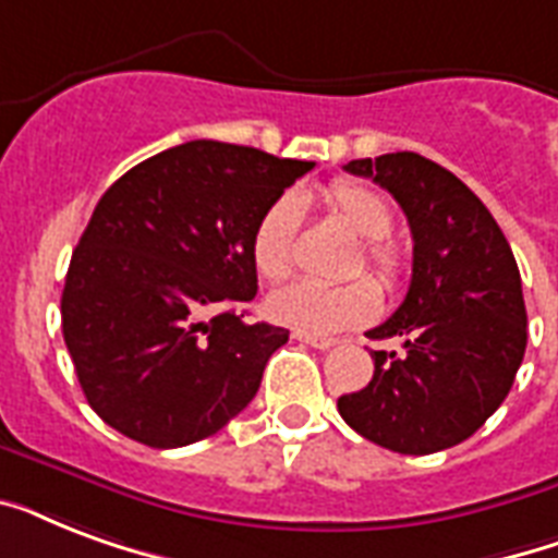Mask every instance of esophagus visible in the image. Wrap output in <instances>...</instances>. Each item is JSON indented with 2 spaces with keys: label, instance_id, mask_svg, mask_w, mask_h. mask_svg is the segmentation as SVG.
<instances>
[{
  "label": "esophagus",
  "instance_id": "esophagus-1",
  "mask_svg": "<svg viewBox=\"0 0 558 558\" xmlns=\"http://www.w3.org/2000/svg\"><path fill=\"white\" fill-rule=\"evenodd\" d=\"M292 336H295L298 341H304V344H310V348H315V350H330V348H336V344H339V341L336 339H330V336H310V332H292Z\"/></svg>",
  "mask_w": 558,
  "mask_h": 558
}]
</instances>
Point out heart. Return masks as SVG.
Here are the masks:
<instances>
[{"label":"heart","mask_w":558,"mask_h":558,"mask_svg":"<svg viewBox=\"0 0 558 558\" xmlns=\"http://www.w3.org/2000/svg\"><path fill=\"white\" fill-rule=\"evenodd\" d=\"M324 205L350 234L362 240V257H356L353 271L362 266L376 275L385 287H397L405 275V252L388 240L393 226V210L376 187L336 179L324 191ZM301 228V202L287 193L263 210L252 231L254 269L266 280H283L295 269V243ZM379 287L371 278H353L348 283H315L298 280L269 298V315L298 332L327 336L371 322L379 313Z\"/></svg>","instance_id":"obj_1"}]
</instances>
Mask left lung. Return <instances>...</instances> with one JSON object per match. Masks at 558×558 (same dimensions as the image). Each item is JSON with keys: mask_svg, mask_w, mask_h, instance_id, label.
<instances>
[{"mask_svg": "<svg viewBox=\"0 0 558 558\" xmlns=\"http://www.w3.org/2000/svg\"><path fill=\"white\" fill-rule=\"evenodd\" d=\"M399 202L414 236L405 301L367 339L373 379L339 397V414L365 440L399 454L458 446L498 411L527 348L519 263L507 236L451 170L420 153L344 165Z\"/></svg>", "mask_w": 558, "mask_h": 558, "instance_id": "obj_1", "label": "left lung"}]
</instances>
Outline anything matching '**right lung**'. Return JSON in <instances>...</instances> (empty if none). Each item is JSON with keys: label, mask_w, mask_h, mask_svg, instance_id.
<instances>
[{"label": "right lung", "mask_w": 558, "mask_h": 558, "mask_svg": "<svg viewBox=\"0 0 558 558\" xmlns=\"http://www.w3.org/2000/svg\"><path fill=\"white\" fill-rule=\"evenodd\" d=\"M313 161L187 142L135 165L95 205L65 275L63 339L95 414L150 449L217 434L289 341L248 324L252 231Z\"/></svg>", "instance_id": "right-lung-1"}]
</instances>
